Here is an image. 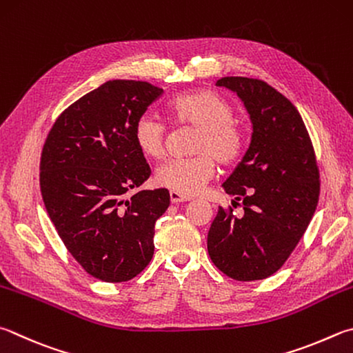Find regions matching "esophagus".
I'll use <instances>...</instances> for the list:
<instances>
[{
    "label": "esophagus",
    "instance_id": "34e87169",
    "mask_svg": "<svg viewBox=\"0 0 353 353\" xmlns=\"http://www.w3.org/2000/svg\"><path fill=\"white\" fill-rule=\"evenodd\" d=\"M170 201H171V203H181V202L190 201V197L182 196V194H179V193H174V191H170Z\"/></svg>",
    "mask_w": 353,
    "mask_h": 353
}]
</instances>
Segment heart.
Here are the masks:
<instances>
[{
  "mask_svg": "<svg viewBox=\"0 0 353 353\" xmlns=\"http://www.w3.org/2000/svg\"><path fill=\"white\" fill-rule=\"evenodd\" d=\"M168 112L177 125L197 130L191 148L196 156L160 165L156 183L182 196H194L213 177L214 160L228 166L242 157L245 132L233 121L232 105L207 89L177 95L170 101ZM134 142L143 156L162 159L166 128L156 117L145 114L134 125Z\"/></svg>",
  "mask_w": 353,
  "mask_h": 353,
  "instance_id": "b5f03b06",
  "label": "heart"
}]
</instances>
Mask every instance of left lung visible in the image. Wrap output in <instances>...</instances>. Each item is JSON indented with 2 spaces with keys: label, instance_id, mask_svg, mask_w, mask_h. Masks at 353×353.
Masks as SVG:
<instances>
[{
  "label": "left lung",
  "instance_id": "left-lung-1",
  "mask_svg": "<svg viewBox=\"0 0 353 353\" xmlns=\"http://www.w3.org/2000/svg\"><path fill=\"white\" fill-rule=\"evenodd\" d=\"M252 121V142L222 188L243 214L219 208L207 247L214 265L236 281L265 279L298 245L315 213L319 174L312 140L296 108L265 81L223 77Z\"/></svg>",
  "mask_w": 353,
  "mask_h": 353
}]
</instances>
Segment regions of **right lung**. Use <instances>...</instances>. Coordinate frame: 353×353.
Returning a JSON list of instances; mask_svg holds the SVG:
<instances>
[{
    "instance_id": "1",
    "label": "right lung",
    "mask_w": 353,
    "mask_h": 353,
    "mask_svg": "<svg viewBox=\"0 0 353 353\" xmlns=\"http://www.w3.org/2000/svg\"><path fill=\"white\" fill-rule=\"evenodd\" d=\"M162 92L148 81H106L65 110L43 146L50 221L75 261L105 283H125L150 264L156 221L170 207L165 188L126 199L151 174L134 125Z\"/></svg>"
}]
</instances>
